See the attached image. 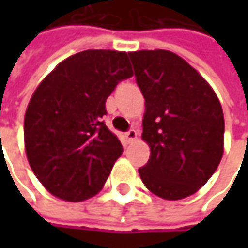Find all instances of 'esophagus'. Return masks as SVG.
Returning <instances> with one entry per match:
<instances>
[{"label": "esophagus", "instance_id": "1", "mask_svg": "<svg viewBox=\"0 0 248 248\" xmlns=\"http://www.w3.org/2000/svg\"><path fill=\"white\" fill-rule=\"evenodd\" d=\"M137 137H138V132H137L135 129H129V131H127V132H125V138L128 139L129 142L135 140V139H137Z\"/></svg>", "mask_w": 248, "mask_h": 248}]
</instances>
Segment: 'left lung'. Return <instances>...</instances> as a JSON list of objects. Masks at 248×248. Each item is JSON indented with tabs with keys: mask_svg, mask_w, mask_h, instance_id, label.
Returning <instances> with one entry per match:
<instances>
[{
	"mask_svg": "<svg viewBox=\"0 0 248 248\" xmlns=\"http://www.w3.org/2000/svg\"><path fill=\"white\" fill-rule=\"evenodd\" d=\"M145 98L142 138L150 148L142 182L166 200L196 193L224 155L225 121L210 84L176 53L129 52Z\"/></svg>",
	"mask_w": 248,
	"mask_h": 248,
	"instance_id": "obj_1",
	"label": "left lung"
}]
</instances>
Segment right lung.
<instances>
[{"label":"right lung","instance_id":"add662e5","mask_svg":"<svg viewBox=\"0 0 248 248\" xmlns=\"http://www.w3.org/2000/svg\"><path fill=\"white\" fill-rule=\"evenodd\" d=\"M132 74L125 52L88 49L59 63L34 91L24 116V148L49 193L82 202L103 187L123 153L102 121L106 99Z\"/></svg>","mask_w":248,"mask_h":248}]
</instances>
